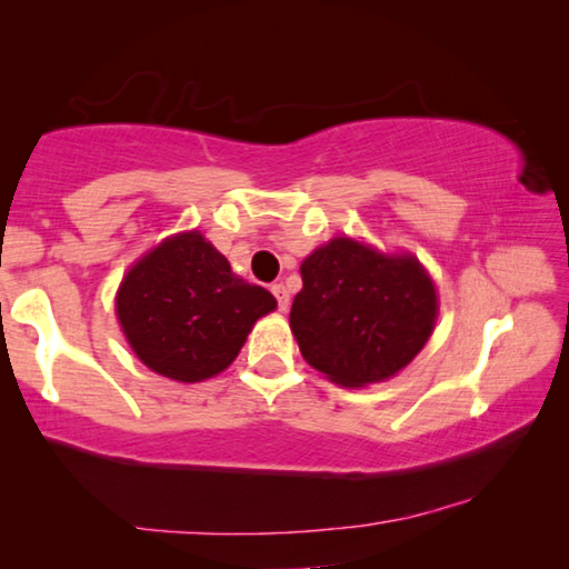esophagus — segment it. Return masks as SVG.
<instances>
[{
	"label": "esophagus",
	"instance_id": "esophagus-1",
	"mask_svg": "<svg viewBox=\"0 0 569 569\" xmlns=\"http://www.w3.org/2000/svg\"><path fill=\"white\" fill-rule=\"evenodd\" d=\"M271 291L278 301V311H286L288 303H291V293H288V288L283 283H273Z\"/></svg>",
	"mask_w": 569,
	"mask_h": 569
}]
</instances>
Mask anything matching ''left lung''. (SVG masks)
I'll list each match as a JSON object with an SVG mask.
<instances>
[{
	"label": "left lung",
	"mask_w": 569,
	"mask_h": 569,
	"mask_svg": "<svg viewBox=\"0 0 569 569\" xmlns=\"http://www.w3.org/2000/svg\"><path fill=\"white\" fill-rule=\"evenodd\" d=\"M291 331L303 359L341 387H366L411 363L437 323V288L417 258L333 238L301 263Z\"/></svg>",
	"instance_id": "left-lung-1"
}]
</instances>
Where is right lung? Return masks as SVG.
I'll use <instances>...</instances> for the list:
<instances>
[{"mask_svg": "<svg viewBox=\"0 0 569 569\" xmlns=\"http://www.w3.org/2000/svg\"><path fill=\"white\" fill-rule=\"evenodd\" d=\"M276 298L230 271L198 233L162 240L122 278L114 311L138 359L160 377L196 383L216 377Z\"/></svg>", "mask_w": 569, "mask_h": 569, "instance_id": "right-lung-1", "label": "right lung"}]
</instances>
